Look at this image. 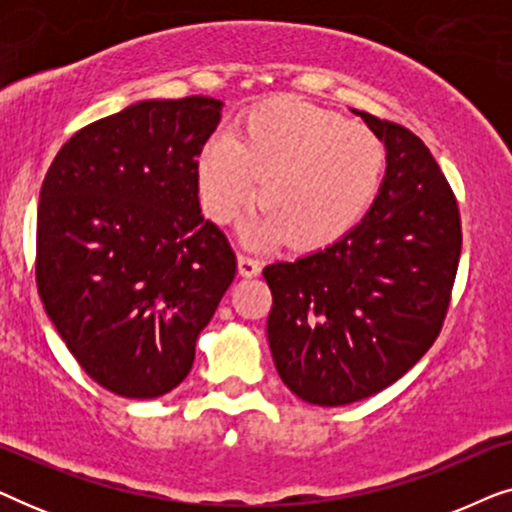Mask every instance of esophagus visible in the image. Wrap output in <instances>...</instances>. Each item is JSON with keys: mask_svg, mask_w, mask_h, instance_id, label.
Returning a JSON list of instances; mask_svg holds the SVG:
<instances>
[{"mask_svg": "<svg viewBox=\"0 0 512 512\" xmlns=\"http://www.w3.org/2000/svg\"><path fill=\"white\" fill-rule=\"evenodd\" d=\"M237 268H240L242 277H256L258 272H261V263L247 254H240V258H237Z\"/></svg>", "mask_w": 512, "mask_h": 512, "instance_id": "esophagus-1", "label": "esophagus"}]
</instances>
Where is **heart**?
I'll use <instances>...</instances> for the list:
<instances>
[{"mask_svg": "<svg viewBox=\"0 0 512 512\" xmlns=\"http://www.w3.org/2000/svg\"><path fill=\"white\" fill-rule=\"evenodd\" d=\"M387 149L373 130L335 111L279 97L237 118L202 146L198 193L214 223L233 221L251 200V242H282L312 251L359 226L382 188Z\"/></svg>", "mask_w": 512, "mask_h": 512, "instance_id": "obj_1", "label": "heart"}]
</instances>
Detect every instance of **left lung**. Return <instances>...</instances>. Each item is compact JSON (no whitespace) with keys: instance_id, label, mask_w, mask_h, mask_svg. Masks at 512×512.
Instances as JSON below:
<instances>
[{"instance_id":"1","label":"left lung","mask_w":512,"mask_h":512,"mask_svg":"<svg viewBox=\"0 0 512 512\" xmlns=\"http://www.w3.org/2000/svg\"><path fill=\"white\" fill-rule=\"evenodd\" d=\"M387 146L382 188L324 251L263 270L277 373L312 405L356 403L403 377L436 342L461 254V216L415 132L356 111Z\"/></svg>"}]
</instances>
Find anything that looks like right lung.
Instances as JSON below:
<instances>
[{"instance_id":"right-lung-1","label":"right lung","mask_w":512,"mask_h":512,"mask_svg":"<svg viewBox=\"0 0 512 512\" xmlns=\"http://www.w3.org/2000/svg\"><path fill=\"white\" fill-rule=\"evenodd\" d=\"M219 121L214 97L137 102L74 132L41 184V303L111 394L158 398L181 384L235 279L228 237L200 214L195 172Z\"/></svg>"}]
</instances>
